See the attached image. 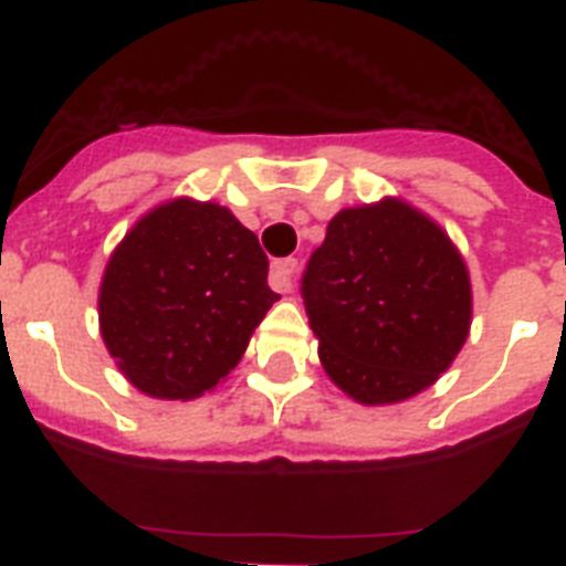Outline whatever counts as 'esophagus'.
<instances>
[{
    "label": "esophagus",
    "instance_id": "34e87169",
    "mask_svg": "<svg viewBox=\"0 0 566 566\" xmlns=\"http://www.w3.org/2000/svg\"><path fill=\"white\" fill-rule=\"evenodd\" d=\"M300 263L294 258L277 260L272 266V274H269V283H272L274 292H292L294 289V277H297Z\"/></svg>",
    "mask_w": 566,
    "mask_h": 566
}]
</instances>
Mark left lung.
<instances>
[{
  "label": "left lung",
  "instance_id": "obj_1",
  "mask_svg": "<svg viewBox=\"0 0 566 566\" xmlns=\"http://www.w3.org/2000/svg\"><path fill=\"white\" fill-rule=\"evenodd\" d=\"M308 326L328 379L359 405L431 388L470 334L464 258L399 198L339 209L303 274Z\"/></svg>",
  "mask_w": 566,
  "mask_h": 566
}]
</instances>
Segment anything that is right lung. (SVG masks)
<instances>
[{
    "label": "right lung",
    "instance_id": "1",
    "mask_svg": "<svg viewBox=\"0 0 566 566\" xmlns=\"http://www.w3.org/2000/svg\"><path fill=\"white\" fill-rule=\"evenodd\" d=\"M269 260L227 207L158 203L113 249L98 328L118 371L155 399H195L227 379L274 294Z\"/></svg>",
    "mask_w": 566,
    "mask_h": 566
}]
</instances>
